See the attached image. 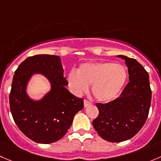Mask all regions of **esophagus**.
I'll list each match as a JSON object with an SVG mask.
<instances>
[{
  "label": "esophagus",
  "mask_w": 161,
  "mask_h": 161,
  "mask_svg": "<svg viewBox=\"0 0 161 161\" xmlns=\"http://www.w3.org/2000/svg\"><path fill=\"white\" fill-rule=\"evenodd\" d=\"M84 107H87L88 105H92V103H91L89 101L86 100V99H85V100H84Z\"/></svg>",
  "instance_id": "34e87169"
}]
</instances>
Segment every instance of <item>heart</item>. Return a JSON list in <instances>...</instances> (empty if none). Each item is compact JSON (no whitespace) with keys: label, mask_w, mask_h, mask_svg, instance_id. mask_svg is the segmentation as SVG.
Here are the masks:
<instances>
[{"label":"heart","mask_w":161,"mask_h":161,"mask_svg":"<svg viewBox=\"0 0 161 161\" xmlns=\"http://www.w3.org/2000/svg\"><path fill=\"white\" fill-rule=\"evenodd\" d=\"M127 70L121 64L112 62L87 63L80 65L78 73L72 70L68 74V83L74 93L81 94L88 91L99 102L107 103L115 100L122 92L127 80Z\"/></svg>","instance_id":"b5f03b06"}]
</instances>
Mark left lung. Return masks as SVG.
<instances>
[{
  "instance_id": "8db88e82",
  "label": "left lung",
  "mask_w": 161,
  "mask_h": 161,
  "mask_svg": "<svg viewBox=\"0 0 161 161\" xmlns=\"http://www.w3.org/2000/svg\"><path fill=\"white\" fill-rule=\"evenodd\" d=\"M117 56L125 59L130 82L116 99L96 104L99 114L92 122L102 139L113 142L130 140L141 130L148 117L152 96L149 74L144 67L135 59Z\"/></svg>"
}]
</instances>
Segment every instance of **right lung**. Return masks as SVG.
Returning <instances> with one entry per match:
<instances>
[{"label":"right lung","mask_w":161,"mask_h":161,"mask_svg":"<svg viewBox=\"0 0 161 161\" xmlns=\"http://www.w3.org/2000/svg\"><path fill=\"white\" fill-rule=\"evenodd\" d=\"M40 73L51 84V90L41 100L27 95V84L32 75ZM61 59L54 55L29 56L14 72L9 95L10 109L19 130L38 143L60 140L72 125L74 115L84 108V100L65 87Z\"/></svg>","instance_id":"add662e5"}]
</instances>
